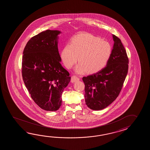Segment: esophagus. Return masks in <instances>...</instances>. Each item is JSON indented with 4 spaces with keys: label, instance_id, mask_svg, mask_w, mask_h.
Returning a JSON list of instances; mask_svg holds the SVG:
<instances>
[{
    "label": "esophagus",
    "instance_id": "34e87169",
    "mask_svg": "<svg viewBox=\"0 0 150 150\" xmlns=\"http://www.w3.org/2000/svg\"><path fill=\"white\" fill-rule=\"evenodd\" d=\"M79 80V78H78L77 76H73L71 77V83H76V81H78Z\"/></svg>",
    "mask_w": 150,
    "mask_h": 150
}]
</instances>
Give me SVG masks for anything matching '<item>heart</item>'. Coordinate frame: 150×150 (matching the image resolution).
I'll return each instance as SVG.
<instances>
[{
	"label": "heart",
	"instance_id": "heart-1",
	"mask_svg": "<svg viewBox=\"0 0 150 150\" xmlns=\"http://www.w3.org/2000/svg\"><path fill=\"white\" fill-rule=\"evenodd\" d=\"M112 54L109 42L87 33H80L71 40L70 45L64 47L61 52L62 62L71 69L77 61L78 74H95L105 67Z\"/></svg>",
	"mask_w": 150,
	"mask_h": 150
}]
</instances>
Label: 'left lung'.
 Returning a JSON list of instances; mask_svg holds the SVG:
<instances>
[{"mask_svg": "<svg viewBox=\"0 0 150 150\" xmlns=\"http://www.w3.org/2000/svg\"><path fill=\"white\" fill-rule=\"evenodd\" d=\"M112 54L102 70L83 76L87 106L94 110L105 108L117 98L127 75L129 59L120 38L112 35Z\"/></svg>", "mask_w": 150, "mask_h": 150, "instance_id": "8db88e82", "label": "left lung"}]
</instances>
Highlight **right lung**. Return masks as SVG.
Segmentation results:
<instances>
[{
	"mask_svg": "<svg viewBox=\"0 0 150 150\" xmlns=\"http://www.w3.org/2000/svg\"><path fill=\"white\" fill-rule=\"evenodd\" d=\"M61 33L56 30L41 32L29 40L23 52L25 85L34 102L47 111L60 108L62 93L71 80L60 63L58 40Z\"/></svg>",
	"mask_w": 150,
	"mask_h": 150,
	"instance_id": "obj_1",
	"label": "right lung"
}]
</instances>
